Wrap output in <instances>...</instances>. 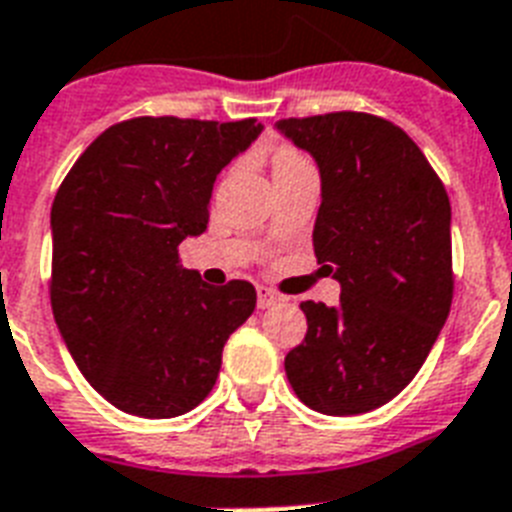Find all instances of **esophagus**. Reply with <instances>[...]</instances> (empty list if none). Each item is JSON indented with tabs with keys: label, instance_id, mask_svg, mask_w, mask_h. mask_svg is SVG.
Wrapping results in <instances>:
<instances>
[{
	"label": "esophagus",
	"instance_id": "34e87169",
	"mask_svg": "<svg viewBox=\"0 0 512 512\" xmlns=\"http://www.w3.org/2000/svg\"><path fill=\"white\" fill-rule=\"evenodd\" d=\"M276 302H281V297H278L273 289H268V286H257V307H260V310H265V307H273Z\"/></svg>",
	"mask_w": 512,
	"mask_h": 512
}]
</instances>
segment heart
<instances>
[{
	"label": "heart",
	"mask_w": 512,
	"mask_h": 512,
	"mask_svg": "<svg viewBox=\"0 0 512 512\" xmlns=\"http://www.w3.org/2000/svg\"><path fill=\"white\" fill-rule=\"evenodd\" d=\"M292 160H302L294 149H281V152H276V165L278 162H292Z\"/></svg>",
	"instance_id": "b5f03b06"
}]
</instances>
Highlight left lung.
Returning <instances> with one entry per match:
<instances>
[{
	"label": "left lung",
	"instance_id": "8db88e82",
	"mask_svg": "<svg viewBox=\"0 0 512 512\" xmlns=\"http://www.w3.org/2000/svg\"><path fill=\"white\" fill-rule=\"evenodd\" d=\"M321 173L313 228L339 305L307 299L284 360L294 394L326 415L386 405L421 371L452 305L450 197L410 136L368 112L278 120Z\"/></svg>",
	"mask_w": 512,
	"mask_h": 512
}]
</instances>
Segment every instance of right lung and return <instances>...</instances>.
Returning <instances> with one entry per match:
<instances>
[{
    "instance_id": "1",
    "label": "right lung",
    "mask_w": 512,
    "mask_h": 512,
    "mask_svg": "<svg viewBox=\"0 0 512 512\" xmlns=\"http://www.w3.org/2000/svg\"><path fill=\"white\" fill-rule=\"evenodd\" d=\"M236 123L134 118L91 141L52 205V313L78 371L139 418H176L215 386L249 281L210 286L178 265L207 228L218 173L260 136Z\"/></svg>"
}]
</instances>
